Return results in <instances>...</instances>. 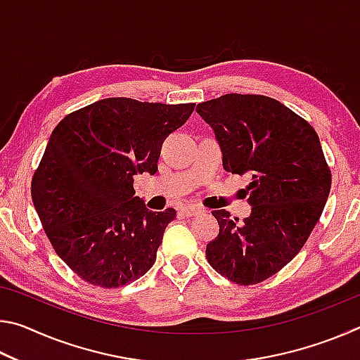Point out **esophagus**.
<instances>
[{
	"instance_id": "esophagus-1",
	"label": "esophagus",
	"mask_w": 360,
	"mask_h": 360,
	"mask_svg": "<svg viewBox=\"0 0 360 360\" xmlns=\"http://www.w3.org/2000/svg\"><path fill=\"white\" fill-rule=\"evenodd\" d=\"M181 212L187 217H192V216H197L202 212V208H198V206H193V205H184L181 206Z\"/></svg>"
}]
</instances>
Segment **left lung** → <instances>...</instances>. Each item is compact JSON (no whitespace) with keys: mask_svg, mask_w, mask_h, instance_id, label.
Here are the masks:
<instances>
[{"mask_svg":"<svg viewBox=\"0 0 360 360\" xmlns=\"http://www.w3.org/2000/svg\"><path fill=\"white\" fill-rule=\"evenodd\" d=\"M197 112L214 131L225 172L251 176V214L231 221L225 210L212 211L219 235L206 259L236 284L260 283L300 252L324 210L332 178L319 136L264 95L227 94L200 103Z\"/></svg>","mask_w":360,"mask_h":360,"instance_id":"8db88e82","label":"left lung"}]
</instances>
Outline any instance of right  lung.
Here are the masks:
<instances>
[{"mask_svg": "<svg viewBox=\"0 0 360 360\" xmlns=\"http://www.w3.org/2000/svg\"><path fill=\"white\" fill-rule=\"evenodd\" d=\"M193 108L105 98L53 129L32 197L58 257L84 281L120 288L154 265L176 211L146 208L133 176L157 173L163 141Z\"/></svg>", "mask_w": 360, "mask_h": 360, "instance_id": "right-lung-1", "label": "right lung"}]
</instances>
